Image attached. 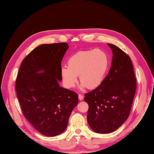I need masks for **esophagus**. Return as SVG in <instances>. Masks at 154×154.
<instances>
[{
  "label": "esophagus",
  "instance_id": "1",
  "mask_svg": "<svg viewBox=\"0 0 154 154\" xmlns=\"http://www.w3.org/2000/svg\"><path fill=\"white\" fill-rule=\"evenodd\" d=\"M78 97H79V99L80 100H82L83 99H84V96H83L82 94H79L78 95Z\"/></svg>",
  "mask_w": 154,
  "mask_h": 154
}]
</instances>
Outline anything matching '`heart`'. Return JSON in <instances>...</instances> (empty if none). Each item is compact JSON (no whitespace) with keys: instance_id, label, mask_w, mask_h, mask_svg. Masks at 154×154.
<instances>
[{"instance_id":"1","label":"heart","mask_w":154,"mask_h":154,"mask_svg":"<svg viewBox=\"0 0 154 154\" xmlns=\"http://www.w3.org/2000/svg\"><path fill=\"white\" fill-rule=\"evenodd\" d=\"M109 64L108 55L102 49L78 52L69 58L68 67L61 69L63 83L67 88H73L79 76L81 88L95 89L102 83Z\"/></svg>"}]
</instances>
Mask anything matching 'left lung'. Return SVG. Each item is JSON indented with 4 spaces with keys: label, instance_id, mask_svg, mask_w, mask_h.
<instances>
[{
    "label": "left lung",
    "instance_id": "left-lung-1",
    "mask_svg": "<svg viewBox=\"0 0 154 154\" xmlns=\"http://www.w3.org/2000/svg\"><path fill=\"white\" fill-rule=\"evenodd\" d=\"M108 45L113 55L108 74L99 87L84 94L88 125L99 134L111 133L126 120L137 85L130 57L117 46Z\"/></svg>",
    "mask_w": 154,
    "mask_h": 154
}]
</instances>
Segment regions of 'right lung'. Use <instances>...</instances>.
<instances>
[{
  "mask_svg": "<svg viewBox=\"0 0 154 154\" xmlns=\"http://www.w3.org/2000/svg\"><path fill=\"white\" fill-rule=\"evenodd\" d=\"M68 48L66 43L38 46L23 60L16 79V91L25 117L48 137L65 131L78 103V95L58 83Z\"/></svg>",
  "mask_w": 154,
  "mask_h": 154,
  "instance_id": "obj_1",
  "label": "right lung"
}]
</instances>
